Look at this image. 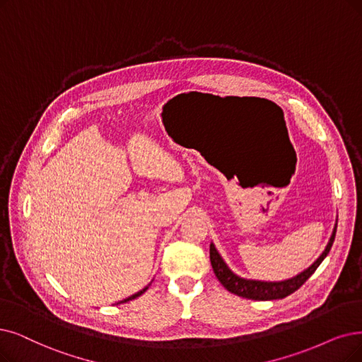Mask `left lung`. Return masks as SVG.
I'll return each instance as SVG.
<instances>
[{"label": "left lung", "instance_id": "left-lung-1", "mask_svg": "<svg viewBox=\"0 0 362 362\" xmlns=\"http://www.w3.org/2000/svg\"><path fill=\"white\" fill-rule=\"evenodd\" d=\"M336 230H337V221L334 224V230H332L327 247H325L324 252L320 255V258H317L316 262L312 266H309L306 270L298 273L297 276H294L291 279H286V281L266 282V281H254V279H245V278L238 276V274L231 272L228 269V266L224 263V259L221 258L218 251H216L214 243H211V247H209L211 264H212L215 276L218 278L221 285L231 294H236L243 298L259 300V301L284 298L286 296L293 294L294 291H297L298 288L312 276L315 270L320 267V264L324 262V258L328 255V252L332 247V242H334V238H336Z\"/></svg>", "mask_w": 362, "mask_h": 362}]
</instances>
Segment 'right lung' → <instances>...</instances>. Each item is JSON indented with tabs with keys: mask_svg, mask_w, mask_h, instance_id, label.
<instances>
[{
	"mask_svg": "<svg viewBox=\"0 0 362 362\" xmlns=\"http://www.w3.org/2000/svg\"><path fill=\"white\" fill-rule=\"evenodd\" d=\"M148 290V286H146V288H142L141 291H138L136 294H134V296H131V297H127V298H124V300H122V301H119V303H126V301H131V300H134V298H136V297H139L141 294H144Z\"/></svg>",
	"mask_w": 362,
	"mask_h": 362,
	"instance_id": "1",
	"label": "right lung"
}]
</instances>
